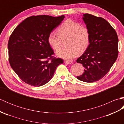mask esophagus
<instances>
[{
	"mask_svg": "<svg viewBox=\"0 0 124 124\" xmlns=\"http://www.w3.org/2000/svg\"><path fill=\"white\" fill-rule=\"evenodd\" d=\"M64 62L66 64H71L72 63V61L70 60H65Z\"/></svg>",
	"mask_w": 124,
	"mask_h": 124,
	"instance_id": "34e87169",
	"label": "esophagus"
}]
</instances>
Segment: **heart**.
I'll list each match as a JSON object with an SVG mask.
<instances>
[{"mask_svg": "<svg viewBox=\"0 0 124 124\" xmlns=\"http://www.w3.org/2000/svg\"><path fill=\"white\" fill-rule=\"evenodd\" d=\"M57 34L51 32L48 36L49 45L55 51L61 48L62 41L67 40V48L56 52L57 56L70 60L79 54L85 52L90 43V32L85 26L72 20L68 19L62 23L57 29Z\"/></svg>", "mask_w": 124, "mask_h": 124, "instance_id": "b5f03b06", "label": "heart"}]
</instances>
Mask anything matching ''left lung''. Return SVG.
<instances>
[{"label":"left lung","instance_id":"left-lung-1","mask_svg":"<svg viewBox=\"0 0 124 124\" xmlns=\"http://www.w3.org/2000/svg\"><path fill=\"white\" fill-rule=\"evenodd\" d=\"M83 19L90 32V43L86 51L77 60L82 64L84 72L78 79L93 83L109 72L118 55V38L115 30L103 18L89 14Z\"/></svg>","mask_w":124,"mask_h":124}]
</instances>
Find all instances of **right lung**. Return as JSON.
I'll use <instances>...</instances> for the list:
<instances>
[{"instance_id":"1","label":"right lung","mask_w":124,"mask_h":124,"mask_svg":"<svg viewBox=\"0 0 124 124\" xmlns=\"http://www.w3.org/2000/svg\"><path fill=\"white\" fill-rule=\"evenodd\" d=\"M64 18V15L32 16L18 24L11 34L8 43L9 64L24 83L43 86L53 77L58 65L63 63L62 59L53 56L48 36Z\"/></svg>"}]
</instances>
